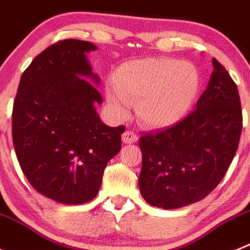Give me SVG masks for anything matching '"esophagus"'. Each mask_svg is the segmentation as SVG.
<instances>
[{
	"instance_id": "1",
	"label": "esophagus",
	"mask_w": 250,
	"mask_h": 250,
	"mask_svg": "<svg viewBox=\"0 0 250 250\" xmlns=\"http://www.w3.org/2000/svg\"><path fill=\"white\" fill-rule=\"evenodd\" d=\"M122 141L125 145H129V143H136L138 141V136L137 133L132 132V130H125V133L122 134Z\"/></svg>"
}]
</instances>
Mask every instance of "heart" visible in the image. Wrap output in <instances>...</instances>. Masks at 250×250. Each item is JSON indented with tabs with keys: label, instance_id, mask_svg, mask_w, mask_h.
Listing matches in <instances>:
<instances>
[{
	"label": "heart",
	"instance_id": "obj_1",
	"mask_svg": "<svg viewBox=\"0 0 250 250\" xmlns=\"http://www.w3.org/2000/svg\"><path fill=\"white\" fill-rule=\"evenodd\" d=\"M201 72L189 61L145 58L122 64L105 100L118 118L127 117L130 102L137 101L139 120L153 128L178 123L192 108L201 89Z\"/></svg>",
	"mask_w": 250,
	"mask_h": 250
}]
</instances>
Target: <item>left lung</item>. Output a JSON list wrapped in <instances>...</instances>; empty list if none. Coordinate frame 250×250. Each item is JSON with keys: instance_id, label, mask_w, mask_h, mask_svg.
<instances>
[{"instance_id": "1", "label": "left lung", "mask_w": 250, "mask_h": 250, "mask_svg": "<svg viewBox=\"0 0 250 250\" xmlns=\"http://www.w3.org/2000/svg\"><path fill=\"white\" fill-rule=\"evenodd\" d=\"M213 67L192 113L139 139L138 184L150 206L177 209L202 201L223 179L234 158L243 128L239 93L215 58Z\"/></svg>"}]
</instances>
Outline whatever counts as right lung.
<instances>
[{
  "mask_svg": "<svg viewBox=\"0 0 250 250\" xmlns=\"http://www.w3.org/2000/svg\"><path fill=\"white\" fill-rule=\"evenodd\" d=\"M88 41L64 40L41 52L22 75L13 103L16 156L31 186L63 204L92 201L104 168L121 150L125 125L100 120L98 75Z\"/></svg>",
  "mask_w": 250,
  "mask_h": 250,
  "instance_id": "right-lung-1",
  "label": "right lung"
}]
</instances>
